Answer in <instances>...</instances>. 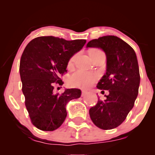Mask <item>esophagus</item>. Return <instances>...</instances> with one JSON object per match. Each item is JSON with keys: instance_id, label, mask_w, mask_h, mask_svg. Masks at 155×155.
<instances>
[{"instance_id": "1", "label": "esophagus", "mask_w": 155, "mask_h": 155, "mask_svg": "<svg viewBox=\"0 0 155 155\" xmlns=\"http://www.w3.org/2000/svg\"><path fill=\"white\" fill-rule=\"evenodd\" d=\"M87 92L84 91V90H82V93H81V96H84L85 95H87Z\"/></svg>"}]
</instances>
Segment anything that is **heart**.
<instances>
[{
  "instance_id": "obj_1",
  "label": "heart",
  "mask_w": 155,
  "mask_h": 155,
  "mask_svg": "<svg viewBox=\"0 0 155 155\" xmlns=\"http://www.w3.org/2000/svg\"><path fill=\"white\" fill-rule=\"evenodd\" d=\"M97 49H92L91 51H96ZM75 57H73L69 60L68 65H71L74 60ZM98 76L96 74L90 72H85L82 71H78L74 73L71 76L70 79V83L72 86L77 87L87 88L91 86L96 80L97 79Z\"/></svg>"
}]
</instances>
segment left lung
<instances>
[{
  "label": "left lung",
  "mask_w": 155,
  "mask_h": 155,
  "mask_svg": "<svg viewBox=\"0 0 155 155\" xmlns=\"http://www.w3.org/2000/svg\"><path fill=\"white\" fill-rule=\"evenodd\" d=\"M89 47L99 48L106 54V73L97 87L109 92L104 101L98 98L97 104L90 108V118L99 128L114 129L124 122L138 96L140 74L136 52L114 35L93 39L87 44Z\"/></svg>",
  "instance_id": "8db88e82"
}]
</instances>
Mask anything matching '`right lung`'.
Instances as JSON below:
<instances>
[{
  "label": "right lung",
  "mask_w": 155,
  "mask_h": 155,
  "mask_svg": "<svg viewBox=\"0 0 155 155\" xmlns=\"http://www.w3.org/2000/svg\"><path fill=\"white\" fill-rule=\"evenodd\" d=\"M84 39L67 41L41 36L31 41L23 51L19 65L22 92L32 123L44 131H53L63 123L66 105L80 97L79 89H65L55 94V83L63 85L60 75L66 72L69 60L82 49Z\"/></svg>",
  "instance_id": "add662e5"
}]
</instances>
